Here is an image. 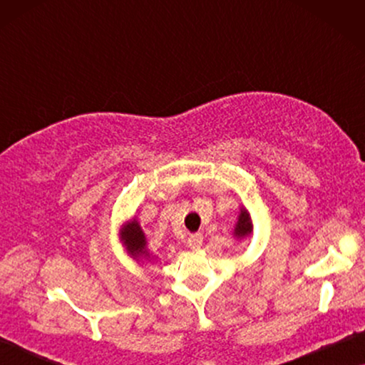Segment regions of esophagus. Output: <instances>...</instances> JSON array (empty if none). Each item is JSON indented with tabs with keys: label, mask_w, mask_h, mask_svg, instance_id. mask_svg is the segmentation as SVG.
<instances>
[{
	"label": "esophagus",
	"mask_w": 365,
	"mask_h": 365,
	"mask_svg": "<svg viewBox=\"0 0 365 365\" xmlns=\"http://www.w3.org/2000/svg\"><path fill=\"white\" fill-rule=\"evenodd\" d=\"M187 246L194 249V251L201 247L202 246V234H199V232L191 234V236L187 237Z\"/></svg>",
	"instance_id": "esophagus-1"
}]
</instances>
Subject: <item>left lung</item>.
I'll list each match as a JSON object with an SVG mask.
<instances>
[{"label":"left lung","instance_id":"left-lung-1","mask_svg":"<svg viewBox=\"0 0 365 365\" xmlns=\"http://www.w3.org/2000/svg\"><path fill=\"white\" fill-rule=\"evenodd\" d=\"M251 231H252L251 217H249L246 209H241V214H239V219H237L236 229H234V234H236L237 237H244V236H247V234H251Z\"/></svg>","mask_w":365,"mask_h":365}]
</instances>
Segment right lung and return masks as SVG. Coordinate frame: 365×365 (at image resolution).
<instances>
[{
	"label": "right lung",
	"mask_w": 365,
	"mask_h": 365,
	"mask_svg": "<svg viewBox=\"0 0 365 365\" xmlns=\"http://www.w3.org/2000/svg\"><path fill=\"white\" fill-rule=\"evenodd\" d=\"M123 241L126 242V246L129 249V252L133 256H148L146 251V237L139 227V224L136 221H133L131 224H128L123 231Z\"/></svg>",
	"instance_id": "1"
}]
</instances>
